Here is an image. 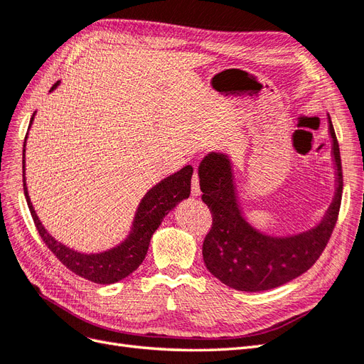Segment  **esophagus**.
<instances>
[{
	"label": "esophagus",
	"instance_id": "esophagus-1",
	"mask_svg": "<svg viewBox=\"0 0 364 364\" xmlns=\"http://www.w3.org/2000/svg\"><path fill=\"white\" fill-rule=\"evenodd\" d=\"M191 194L193 196H200V182H198L197 171H194L193 179H191Z\"/></svg>",
	"mask_w": 364,
	"mask_h": 364
}]
</instances>
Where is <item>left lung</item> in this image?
<instances>
[{"instance_id": "1", "label": "left lung", "mask_w": 364, "mask_h": 364, "mask_svg": "<svg viewBox=\"0 0 364 364\" xmlns=\"http://www.w3.org/2000/svg\"><path fill=\"white\" fill-rule=\"evenodd\" d=\"M328 122L337 166V193L323 221L301 235L271 237L257 233L237 208L229 159L209 154L200 162L202 200L212 214L202 248L203 260L208 271L225 286L245 292L274 289L310 269L327 247L339 218L343 188L341 150L330 116Z\"/></svg>"}]
</instances>
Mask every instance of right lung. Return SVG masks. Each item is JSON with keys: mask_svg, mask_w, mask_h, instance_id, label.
Segmentation results:
<instances>
[{"mask_svg": "<svg viewBox=\"0 0 364 364\" xmlns=\"http://www.w3.org/2000/svg\"><path fill=\"white\" fill-rule=\"evenodd\" d=\"M57 85L58 81L53 85L51 90H54ZM34 114L36 112H33L30 127ZM27 135H25V140H27ZM22 170L25 198H27L34 225L37 232H39L42 241L68 269L80 275L82 279L99 284L116 283L124 277H128L131 272L139 268L140 263L144 260L147 255L150 237H152L154 232L159 228L161 221L164 220V217L181 202V200L186 198L191 193L193 167L186 166L181 171L171 174L170 178L161 181L146 194V197L141 200L139 212H136L135 215L134 229L127 241L105 253L81 255L57 242L54 237L45 230L41 220L37 218L33 205L30 202L27 185H25V143Z\"/></svg>", "mask_w": 364, "mask_h": 364, "instance_id": "obj_1", "label": "right lung"}]
</instances>
